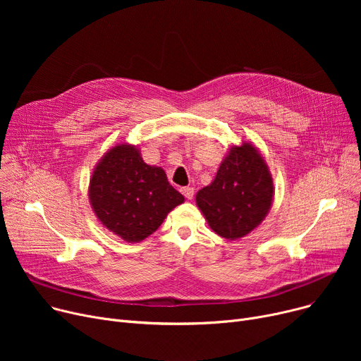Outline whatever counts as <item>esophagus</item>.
<instances>
[{"label": "esophagus", "mask_w": 361, "mask_h": 361, "mask_svg": "<svg viewBox=\"0 0 361 361\" xmlns=\"http://www.w3.org/2000/svg\"><path fill=\"white\" fill-rule=\"evenodd\" d=\"M181 193L184 195L185 199L190 200V199H193V196H195V188H193V187H183V188H181Z\"/></svg>", "instance_id": "34e87169"}]
</instances>
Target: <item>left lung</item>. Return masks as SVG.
Masks as SVG:
<instances>
[{
	"instance_id": "obj_1",
	"label": "left lung",
	"mask_w": 361,
	"mask_h": 361,
	"mask_svg": "<svg viewBox=\"0 0 361 361\" xmlns=\"http://www.w3.org/2000/svg\"><path fill=\"white\" fill-rule=\"evenodd\" d=\"M274 197L269 169L250 145L233 146L211 185L196 195L211 228L226 240L249 234L268 215Z\"/></svg>"
}]
</instances>
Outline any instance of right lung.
I'll list each match as a JSON object with an SVG mask.
<instances>
[{
    "label": "right lung",
    "mask_w": 361,
    "mask_h": 361,
    "mask_svg": "<svg viewBox=\"0 0 361 361\" xmlns=\"http://www.w3.org/2000/svg\"><path fill=\"white\" fill-rule=\"evenodd\" d=\"M89 199L104 226L126 241H142L184 202L159 166L143 162L131 145L112 147L94 168Z\"/></svg>",
    "instance_id": "add662e5"
}]
</instances>
